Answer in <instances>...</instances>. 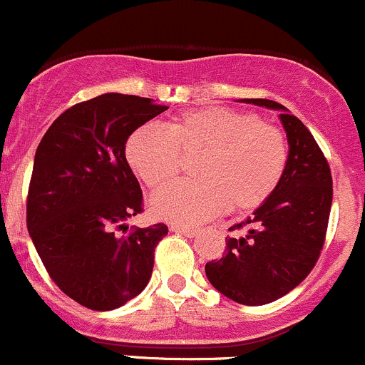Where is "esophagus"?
I'll return each mask as SVG.
<instances>
[{"label":"esophagus","mask_w":365,"mask_h":365,"mask_svg":"<svg viewBox=\"0 0 365 365\" xmlns=\"http://www.w3.org/2000/svg\"><path fill=\"white\" fill-rule=\"evenodd\" d=\"M170 230H172V232L184 234V236H187V237H193L195 234H197V229H195V227L179 225V223H172V225H170Z\"/></svg>","instance_id":"1"}]
</instances>
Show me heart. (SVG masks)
<instances>
[{
    "mask_svg": "<svg viewBox=\"0 0 365 365\" xmlns=\"http://www.w3.org/2000/svg\"><path fill=\"white\" fill-rule=\"evenodd\" d=\"M204 150L195 165L200 179L181 181L154 195L160 218L200 223L229 209L247 212L264 204L287 165L284 133L255 113L205 106L168 118L161 128H136L124 142L129 168L150 190L181 172V154Z\"/></svg>",
    "mask_w": 365,
    "mask_h": 365,
    "instance_id": "1",
    "label": "heart"
}]
</instances>
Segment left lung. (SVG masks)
Returning a JSON list of instances; mask_svg holds the SVG:
<instances>
[{
	"mask_svg": "<svg viewBox=\"0 0 365 365\" xmlns=\"http://www.w3.org/2000/svg\"><path fill=\"white\" fill-rule=\"evenodd\" d=\"M280 111L289 156L272 197L230 227L225 255L205 264L209 282L241 305H264L293 291L312 272L324 245L331 207V172L304 122L269 99H245Z\"/></svg>",
	"mask_w": 365,
	"mask_h": 365,
	"instance_id": "obj_1",
	"label": "left lung"
}]
</instances>
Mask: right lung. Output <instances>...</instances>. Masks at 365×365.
<instances>
[{"instance_id":"add662e5","label":"right lung","mask_w":365,"mask_h":365,"mask_svg":"<svg viewBox=\"0 0 365 365\" xmlns=\"http://www.w3.org/2000/svg\"><path fill=\"white\" fill-rule=\"evenodd\" d=\"M165 110L147 97L104 93L65 110L37 147L28 232L53 282L86 309H118L153 275L168 227L127 232L125 222L143 212V195L124 142Z\"/></svg>"}]
</instances>
